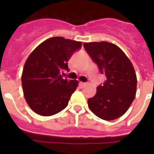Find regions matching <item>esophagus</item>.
Instances as JSON below:
<instances>
[{
    "mask_svg": "<svg viewBox=\"0 0 154 154\" xmlns=\"http://www.w3.org/2000/svg\"><path fill=\"white\" fill-rule=\"evenodd\" d=\"M79 85H80V87H82V88H83V87H85V85H86V84L84 83V82H79Z\"/></svg>",
    "mask_w": 154,
    "mask_h": 154,
    "instance_id": "1",
    "label": "esophagus"
}]
</instances>
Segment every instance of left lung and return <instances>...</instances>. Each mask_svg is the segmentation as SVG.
Returning a JSON list of instances; mask_svg holds the SVG:
<instances>
[{
    "label": "left lung",
    "instance_id": "1",
    "mask_svg": "<svg viewBox=\"0 0 154 154\" xmlns=\"http://www.w3.org/2000/svg\"><path fill=\"white\" fill-rule=\"evenodd\" d=\"M84 48L106 76L88 99L90 110L104 120H113L126 113L135 99L137 79L133 65L117 45L107 42L84 43Z\"/></svg>",
    "mask_w": 154,
    "mask_h": 154
}]
</instances>
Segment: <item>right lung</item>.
I'll return each instance as SVG.
<instances>
[{
	"label": "right lung",
	"mask_w": 154,
	"mask_h": 154,
	"mask_svg": "<svg viewBox=\"0 0 154 154\" xmlns=\"http://www.w3.org/2000/svg\"><path fill=\"white\" fill-rule=\"evenodd\" d=\"M81 42L53 37L37 46L27 58L21 75L24 99L34 112L55 115L68 106L79 81L63 78L68 62Z\"/></svg>",
	"instance_id": "right-lung-1"
}]
</instances>
